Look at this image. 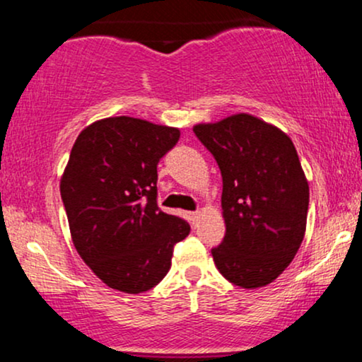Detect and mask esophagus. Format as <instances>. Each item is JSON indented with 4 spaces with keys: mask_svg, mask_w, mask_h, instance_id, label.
<instances>
[{
    "mask_svg": "<svg viewBox=\"0 0 362 362\" xmlns=\"http://www.w3.org/2000/svg\"><path fill=\"white\" fill-rule=\"evenodd\" d=\"M189 218H190V223H192V224L197 223V218H199V211H194V213H189Z\"/></svg>",
    "mask_w": 362,
    "mask_h": 362,
    "instance_id": "1",
    "label": "esophagus"
}]
</instances>
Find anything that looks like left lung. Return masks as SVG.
Returning <instances> with one entry per match:
<instances>
[{
    "mask_svg": "<svg viewBox=\"0 0 362 362\" xmlns=\"http://www.w3.org/2000/svg\"><path fill=\"white\" fill-rule=\"evenodd\" d=\"M194 132L223 177L226 233L211 250L216 267L240 288L267 286L294 259L306 230L310 189L296 148L281 129L248 114Z\"/></svg>",
    "mask_w": 362,
    "mask_h": 362,
    "instance_id": "8db88e82",
    "label": "left lung"
}]
</instances>
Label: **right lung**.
Masks as SVG:
<instances>
[{"label": "right lung", "mask_w": 362, "mask_h": 362, "mask_svg": "<svg viewBox=\"0 0 362 362\" xmlns=\"http://www.w3.org/2000/svg\"><path fill=\"white\" fill-rule=\"evenodd\" d=\"M180 131L127 115L93 122L74 141L61 178L73 243L112 289L138 294L163 279L185 219L158 207V163Z\"/></svg>", "instance_id": "right-lung-1"}]
</instances>
